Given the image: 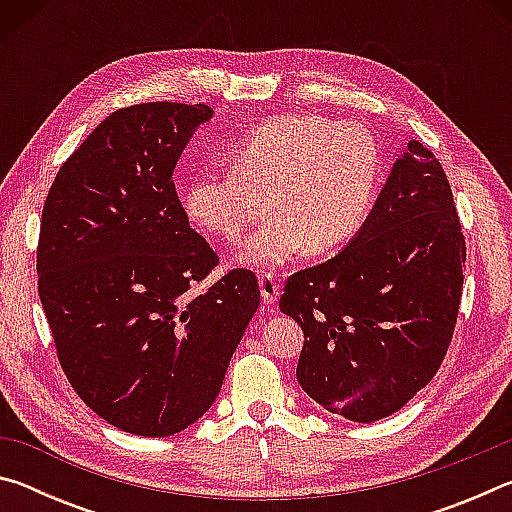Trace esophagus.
Segmentation results:
<instances>
[{
    "instance_id": "1",
    "label": "esophagus",
    "mask_w": 512,
    "mask_h": 512,
    "mask_svg": "<svg viewBox=\"0 0 512 512\" xmlns=\"http://www.w3.org/2000/svg\"><path fill=\"white\" fill-rule=\"evenodd\" d=\"M259 291H262V300L266 305H273L277 296H280V282H277V277L273 273L259 275Z\"/></svg>"
}]
</instances>
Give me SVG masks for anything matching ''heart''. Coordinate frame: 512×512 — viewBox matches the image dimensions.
<instances>
[{
	"instance_id": "b5f03b06",
	"label": "heart",
	"mask_w": 512,
	"mask_h": 512,
	"mask_svg": "<svg viewBox=\"0 0 512 512\" xmlns=\"http://www.w3.org/2000/svg\"><path fill=\"white\" fill-rule=\"evenodd\" d=\"M232 169L185 187L189 219L239 239L273 212L241 246L239 259L277 266L298 255L329 253L366 223L381 180V146L366 126L325 115H282L248 131L230 151Z\"/></svg>"
}]
</instances>
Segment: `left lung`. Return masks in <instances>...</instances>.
I'll use <instances>...</instances> for the list:
<instances>
[{
    "label": "left lung",
    "instance_id": "1",
    "mask_svg": "<svg viewBox=\"0 0 512 512\" xmlns=\"http://www.w3.org/2000/svg\"><path fill=\"white\" fill-rule=\"evenodd\" d=\"M463 266L449 180L436 155L409 142L352 244L284 284L280 309L305 332L302 391L354 422L400 411L452 343Z\"/></svg>",
    "mask_w": 512,
    "mask_h": 512
}]
</instances>
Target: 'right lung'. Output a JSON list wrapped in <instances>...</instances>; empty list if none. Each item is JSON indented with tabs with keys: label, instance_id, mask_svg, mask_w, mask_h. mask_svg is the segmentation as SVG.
I'll return each instance as SVG.
<instances>
[{
	"label": "right lung",
	"instance_id": "1",
	"mask_svg": "<svg viewBox=\"0 0 512 512\" xmlns=\"http://www.w3.org/2000/svg\"><path fill=\"white\" fill-rule=\"evenodd\" d=\"M205 103L112 112L58 169L42 205L38 296L76 395L117 429L164 438L221 391L259 307L255 273L189 289L219 255L189 228L173 169Z\"/></svg>",
	"mask_w": 512,
	"mask_h": 512
}]
</instances>
